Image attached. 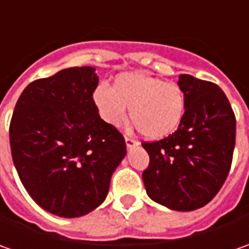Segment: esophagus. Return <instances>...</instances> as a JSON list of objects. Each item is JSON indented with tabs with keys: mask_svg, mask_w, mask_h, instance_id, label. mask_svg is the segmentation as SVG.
Segmentation results:
<instances>
[{
	"mask_svg": "<svg viewBox=\"0 0 249 249\" xmlns=\"http://www.w3.org/2000/svg\"><path fill=\"white\" fill-rule=\"evenodd\" d=\"M124 141H126V147L127 148H134V147H137L139 145V141L134 139H131V137H129V136H126L124 137Z\"/></svg>",
	"mask_w": 249,
	"mask_h": 249,
	"instance_id": "1",
	"label": "esophagus"
}]
</instances>
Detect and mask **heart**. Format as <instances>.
Listing matches in <instances>:
<instances>
[{
  "mask_svg": "<svg viewBox=\"0 0 249 249\" xmlns=\"http://www.w3.org/2000/svg\"><path fill=\"white\" fill-rule=\"evenodd\" d=\"M92 101L104 122L122 126L130 109L131 120L147 139H163L180 126L186 112L184 92L176 83L141 72L120 73L113 86L100 84Z\"/></svg>",
  "mask_w": 249,
  "mask_h": 249,
  "instance_id": "heart-1",
  "label": "heart"
}]
</instances>
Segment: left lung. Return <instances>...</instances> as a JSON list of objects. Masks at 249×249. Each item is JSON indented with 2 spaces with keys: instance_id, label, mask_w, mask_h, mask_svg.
Segmentation results:
<instances>
[{
  "instance_id": "left-lung-1",
  "label": "left lung",
  "mask_w": 249,
  "mask_h": 249,
  "mask_svg": "<svg viewBox=\"0 0 249 249\" xmlns=\"http://www.w3.org/2000/svg\"><path fill=\"white\" fill-rule=\"evenodd\" d=\"M186 112L165 139L142 142L149 165L142 172L148 196L173 211L202 208L219 193L231 166L235 116L215 83L180 74Z\"/></svg>"
}]
</instances>
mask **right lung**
I'll list each match as a JSON object with an SVG mask.
<instances>
[{"label":"right lung","mask_w":249,"mask_h":249,"mask_svg":"<svg viewBox=\"0 0 249 249\" xmlns=\"http://www.w3.org/2000/svg\"><path fill=\"white\" fill-rule=\"evenodd\" d=\"M97 86L94 68H68L30 83L16 102L14 165L29 196L53 215L79 217L100 206L126 155L123 136L94 105Z\"/></svg>","instance_id":"right-lung-1"}]
</instances>
